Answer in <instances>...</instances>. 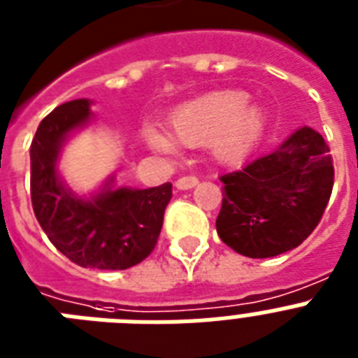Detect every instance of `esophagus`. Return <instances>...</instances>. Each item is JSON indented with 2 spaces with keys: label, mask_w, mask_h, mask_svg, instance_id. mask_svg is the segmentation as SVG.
<instances>
[{
  "label": "esophagus",
  "mask_w": 358,
  "mask_h": 358,
  "mask_svg": "<svg viewBox=\"0 0 358 358\" xmlns=\"http://www.w3.org/2000/svg\"><path fill=\"white\" fill-rule=\"evenodd\" d=\"M196 184H198V178L196 176H191V174L176 180V187L182 189V191H185V189H193Z\"/></svg>",
  "instance_id": "obj_1"
}]
</instances>
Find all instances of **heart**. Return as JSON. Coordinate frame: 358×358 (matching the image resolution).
<instances>
[{"mask_svg":"<svg viewBox=\"0 0 358 358\" xmlns=\"http://www.w3.org/2000/svg\"><path fill=\"white\" fill-rule=\"evenodd\" d=\"M245 91H216L187 101L173 110L171 134L147 125V145L160 152L176 147H200L211 143L222 162H238L253 151L266 127V113L260 105L249 103Z\"/></svg>","mask_w":358,"mask_h":358,"instance_id":"b5f03b06","label":"heart"}]
</instances>
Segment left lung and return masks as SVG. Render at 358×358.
<instances>
[{
	"mask_svg": "<svg viewBox=\"0 0 358 358\" xmlns=\"http://www.w3.org/2000/svg\"><path fill=\"white\" fill-rule=\"evenodd\" d=\"M333 180V158L324 138L313 129H299L271 155L222 174L218 236L249 258L286 253L313 233Z\"/></svg>",
	"mask_w": 358,
	"mask_h": 358,
	"instance_id": "left-lung-1",
	"label": "left lung"
}]
</instances>
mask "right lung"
<instances>
[{
  "label": "right lung",
  "mask_w": 358,
  "mask_h": 358,
  "mask_svg": "<svg viewBox=\"0 0 358 358\" xmlns=\"http://www.w3.org/2000/svg\"><path fill=\"white\" fill-rule=\"evenodd\" d=\"M91 101L58 105L41 120L31 143V200L49 240L71 262L94 269H127L152 253L173 185L105 187L92 200L74 196L58 176L59 147L91 118Z\"/></svg>",
  "instance_id": "obj_1"
}]
</instances>
